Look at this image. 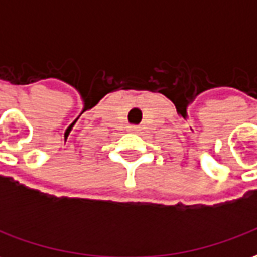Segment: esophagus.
<instances>
[{
    "instance_id": "34e87169",
    "label": "esophagus",
    "mask_w": 257,
    "mask_h": 257,
    "mask_svg": "<svg viewBox=\"0 0 257 257\" xmlns=\"http://www.w3.org/2000/svg\"><path fill=\"white\" fill-rule=\"evenodd\" d=\"M129 129H131V131H138V126H131Z\"/></svg>"
}]
</instances>
